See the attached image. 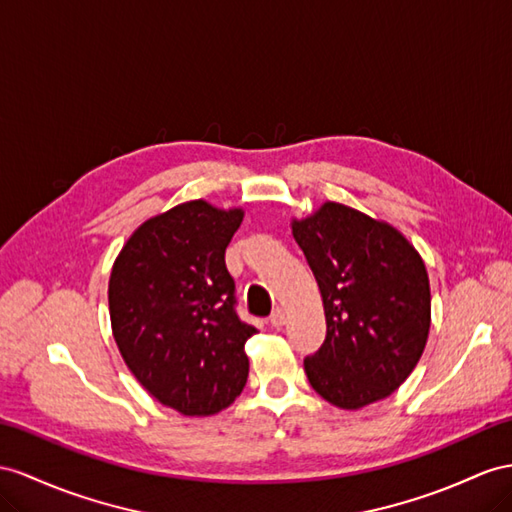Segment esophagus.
Instances as JSON below:
<instances>
[{
  "label": "esophagus",
  "mask_w": 512,
  "mask_h": 512,
  "mask_svg": "<svg viewBox=\"0 0 512 512\" xmlns=\"http://www.w3.org/2000/svg\"><path fill=\"white\" fill-rule=\"evenodd\" d=\"M287 322V316H285V311L283 309H277L270 316V324L274 326V329H281V326Z\"/></svg>",
  "instance_id": "34e87169"
}]
</instances>
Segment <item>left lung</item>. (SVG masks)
<instances>
[{"label":"left lung","instance_id":"left-lung-1","mask_svg":"<svg viewBox=\"0 0 512 512\" xmlns=\"http://www.w3.org/2000/svg\"><path fill=\"white\" fill-rule=\"evenodd\" d=\"M292 235L318 281L326 318L324 344L305 359L311 387L346 411L385 400L428 342L422 255L389 222L335 201L292 218Z\"/></svg>","mask_w":512,"mask_h":512}]
</instances>
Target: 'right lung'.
<instances>
[{
	"mask_svg": "<svg viewBox=\"0 0 512 512\" xmlns=\"http://www.w3.org/2000/svg\"><path fill=\"white\" fill-rule=\"evenodd\" d=\"M242 220V207L181 203L144 220L114 259V342L136 381L181 415H214L246 385L244 344L257 329L235 316L225 266Z\"/></svg>",
	"mask_w": 512,
	"mask_h": 512,
	"instance_id": "obj_1",
	"label": "right lung"
}]
</instances>
